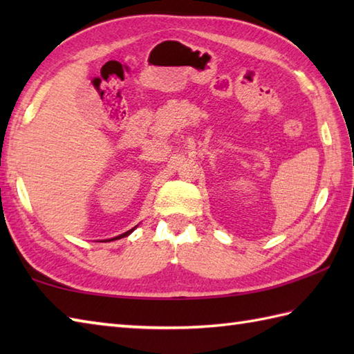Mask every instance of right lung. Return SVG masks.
<instances>
[{
    "label": "right lung",
    "instance_id": "1",
    "mask_svg": "<svg viewBox=\"0 0 354 354\" xmlns=\"http://www.w3.org/2000/svg\"><path fill=\"white\" fill-rule=\"evenodd\" d=\"M132 231H133V228H132V230H129V231H126V232H124V234H122V236H118V237H115V239H122V237H126V236H129ZM115 239H111V240H115Z\"/></svg>",
    "mask_w": 354,
    "mask_h": 354
}]
</instances>
